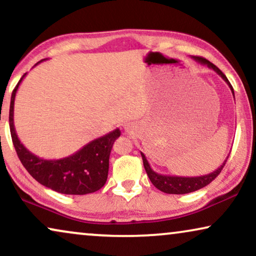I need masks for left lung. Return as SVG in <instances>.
I'll return each instance as SVG.
<instances>
[{"instance_id": "1", "label": "left lung", "mask_w": 256, "mask_h": 256, "mask_svg": "<svg viewBox=\"0 0 256 256\" xmlns=\"http://www.w3.org/2000/svg\"><path fill=\"white\" fill-rule=\"evenodd\" d=\"M196 62H198L199 64L206 65L208 68H212L213 71L218 73V74L222 76V78L225 80L227 82V85L230 86V90H232L233 96H234V90L233 87L230 85L228 79L226 78V76L220 71V70L216 68L214 64H212L211 62H208V59L202 58V57H192ZM142 160H143V166H144V169L146 171V174H148L149 180H152V183L154 184V186L158 188L162 192H166V194H190V192L197 191L199 188L206 186L208 185L211 182L214 180V178L218 177V174L222 172V168L225 166L227 158L224 160V163L220 166L218 169L213 172L208 174H204V176H198V177H180V176H168V174H160L155 172L150 166V164L148 160L146 158V155L143 152H141Z\"/></svg>"}]
</instances>
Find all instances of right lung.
I'll list each match as a JSON object with an SVG mask.
<instances>
[{"label": "right lung", "instance_id": "right-lung-1", "mask_svg": "<svg viewBox=\"0 0 256 256\" xmlns=\"http://www.w3.org/2000/svg\"><path fill=\"white\" fill-rule=\"evenodd\" d=\"M26 76V73H24L12 90L9 110V126L12 143L23 166L38 183L59 194H87L100 190L107 180L110 150L115 140L121 135L120 129L116 128L101 138L93 140L73 155L64 158L44 160L34 155L20 143L14 124L16 92Z\"/></svg>", "mask_w": 256, "mask_h": 256}]
</instances>
